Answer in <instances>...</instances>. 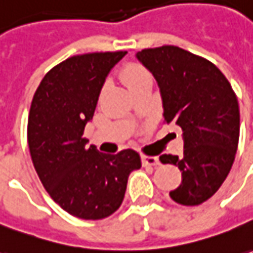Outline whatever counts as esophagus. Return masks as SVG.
<instances>
[{"label":"esophagus","instance_id":"34e87169","mask_svg":"<svg viewBox=\"0 0 253 253\" xmlns=\"http://www.w3.org/2000/svg\"><path fill=\"white\" fill-rule=\"evenodd\" d=\"M141 159H142V165H144V166H158V165H159L158 156L142 155L141 156Z\"/></svg>","mask_w":253,"mask_h":253}]
</instances>
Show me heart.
Listing matches in <instances>:
<instances>
[{"label":"heart","instance_id":"b5f03b06","mask_svg":"<svg viewBox=\"0 0 253 253\" xmlns=\"http://www.w3.org/2000/svg\"><path fill=\"white\" fill-rule=\"evenodd\" d=\"M122 80L126 83V85L130 88L134 84H138L144 80L151 79V75L148 73L147 69H144L138 63H127L125 68L120 72Z\"/></svg>","mask_w":253,"mask_h":253}]
</instances>
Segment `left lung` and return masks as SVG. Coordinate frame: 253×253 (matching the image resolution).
I'll return each instance as SVG.
<instances>
[{"mask_svg":"<svg viewBox=\"0 0 253 253\" xmlns=\"http://www.w3.org/2000/svg\"><path fill=\"white\" fill-rule=\"evenodd\" d=\"M135 56L158 82L165 122L183 130V158L159 156L181 171V184L170 198L180 205H201L220 188L234 162L240 138L235 92L212 62L183 48H147Z\"/></svg>","mask_w":253,"mask_h":253,"instance_id":"obj_1","label":"left lung"}]
</instances>
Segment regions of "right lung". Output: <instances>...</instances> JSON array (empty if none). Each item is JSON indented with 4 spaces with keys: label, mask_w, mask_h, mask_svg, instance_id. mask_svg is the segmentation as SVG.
I'll use <instances>...</instances> for the list:
<instances>
[{
    "label": "right lung",
    "mask_w": 253,
    "mask_h": 253,
    "mask_svg": "<svg viewBox=\"0 0 253 253\" xmlns=\"http://www.w3.org/2000/svg\"><path fill=\"white\" fill-rule=\"evenodd\" d=\"M126 51L68 58L41 80L33 97L27 142L33 165L49 197L84 220H99L119 209L130 173L141 168L133 149L116 155L85 147L84 127L95 112L111 69Z\"/></svg>",
    "instance_id": "1"
}]
</instances>
